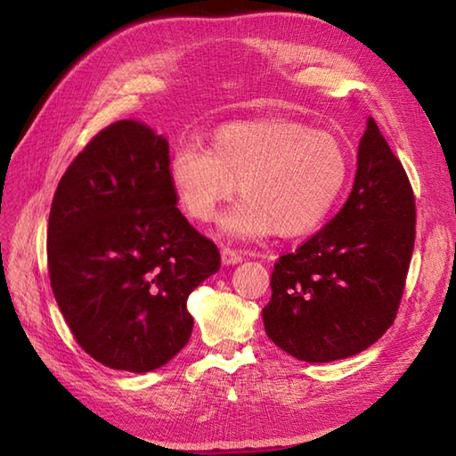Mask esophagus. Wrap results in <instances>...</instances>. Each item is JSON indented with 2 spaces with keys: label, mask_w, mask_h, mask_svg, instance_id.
Segmentation results:
<instances>
[{
  "label": "esophagus",
  "mask_w": 456,
  "mask_h": 456,
  "mask_svg": "<svg viewBox=\"0 0 456 456\" xmlns=\"http://www.w3.org/2000/svg\"><path fill=\"white\" fill-rule=\"evenodd\" d=\"M221 260H223V265H237V263H240V260H243V256H240L237 248L221 247Z\"/></svg>",
  "instance_id": "obj_1"
}]
</instances>
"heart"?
<instances>
[{"instance_id": "b5f03b06", "label": "heart", "mask_w": 456, "mask_h": 456, "mask_svg": "<svg viewBox=\"0 0 456 456\" xmlns=\"http://www.w3.org/2000/svg\"><path fill=\"white\" fill-rule=\"evenodd\" d=\"M168 182L183 216L206 223L235 191L221 229L233 237L312 235L331 216L351 176L345 144L289 119L237 121L211 134L208 151L170 154Z\"/></svg>"}]
</instances>
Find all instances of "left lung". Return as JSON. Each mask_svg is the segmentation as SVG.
Returning a JSON list of instances; mask_svg holds the SVG:
<instances>
[{
  "instance_id": "1",
  "label": "left lung",
  "mask_w": 456,
  "mask_h": 456,
  "mask_svg": "<svg viewBox=\"0 0 456 456\" xmlns=\"http://www.w3.org/2000/svg\"><path fill=\"white\" fill-rule=\"evenodd\" d=\"M415 243V196L372 118L341 211L274 265L265 331L297 361L329 362L376 343L403 296Z\"/></svg>"
}]
</instances>
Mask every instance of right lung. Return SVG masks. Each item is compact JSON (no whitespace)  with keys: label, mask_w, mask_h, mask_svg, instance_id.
<instances>
[{"label":"right lung","mask_w":456,"mask_h":456,"mask_svg":"<svg viewBox=\"0 0 456 456\" xmlns=\"http://www.w3.org/2000/svg\"><path fill=\"white\" fill-rule=\"evenodd\" d=\"M168 141L123 119L66 168L46 229L53 294L86 353L113 370L149 372L190 341L188 296L221 266L168 182Z\"/></svg>","instance_id":"right-lung-1"}]
</instances>
